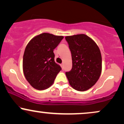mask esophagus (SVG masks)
<instances>
[{"mask_svg": "<svg viewBox=\"0 0 124 124\" xmlns=\"http://www.w3.org/2000/svg\"><path fill=\"white\" fill-rule=\"evenodd\" d=\"M61 68H62V69H63V63L61 64Z\"/></svg>", "mask_w": 124, "mask_h": 124, "instance_id": "obj_1", "label": "esophagus"}]
</instances>
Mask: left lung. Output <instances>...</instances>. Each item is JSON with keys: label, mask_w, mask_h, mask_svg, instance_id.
Listing matches in <instances>:
<instances>
[{"label": "left lung", "mask_w": 124, "mask_h": 124, "mask_svg": "<svg viewBox=\"0 0 124 124\" xmlns=\"http://www.w3.org/2000/svg\"><path fill=\"white\" fill-rule=\"evenodd\" d=\"M72 54V68L66 72L70 85L78 91L90 89L99 80L102 70V58L99 46L85 34L66 36Z\"/></svg>", "instance_id": "left-lung-1"}]
</instances>
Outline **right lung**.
<instances>
[{
  "instance_id": "add662e5",
  "label": "right lung",
  "mask_w": 124,
  "mask_h": 124,
  "mask_svg": "<svg viewBox=\"0 0 124 124\" xmlns=\"http://www.w3.org/2000/svg\"><path fill=\"white\" fill-rule=\"evenodd\" d=\"M63 38V36L44 32L32 38L25 47L23 60V73L34 89H48L61 70L54 61V49Z\"/></svg>"
}]
</instances>
